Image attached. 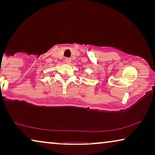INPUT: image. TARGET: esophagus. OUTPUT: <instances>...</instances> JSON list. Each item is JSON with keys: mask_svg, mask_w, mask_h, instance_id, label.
<instances>
[{"mask_svg": "<svg viewBox=\"0 0 155 155\" xmlns=\"http://www.w3.org/2000/svg\"><path fill=\"white\" fill-rule=\"evenodd\" d=\"M71 62V59L70 58H65V63H66V64H70Z\"/></svg>", "mask_w": 155, "mask_h": 155, "instance_id": "34e87169", "label": "esophagus"}]
</instances>
